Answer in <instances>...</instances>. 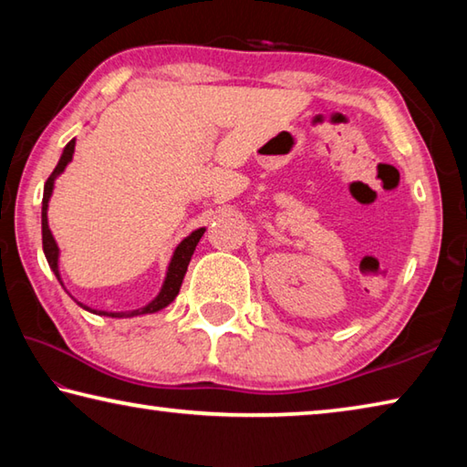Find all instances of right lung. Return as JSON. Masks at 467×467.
Here are the masks:
<instances>
[{
  "label": "right lung",
  "mask_w": 467,
  "mask_h": 467,
  "mask_svg": "<svg viewBox=\"0 0 467 467\" xmlns=\"http://www.w3.org/2000/svg\"><path fill=\"white\" fill-rule=\"evenodd\" d=\"M74 148H76V140L69 141V144L63 148V154L59 158L57 167L49 175L45 183V192H43V212H41V224H43V251H45V257L47 262H49V267L53 270V274L57 275V280L61 282V275H59V247L57 243H55L53 234H51V228H49V220H47V210H49V200H51V193H53V185H55V179H57L69 162H72V156H74ZM205 228H197L189 236H185L183 241L177 244L175 253H172L171 257V264H169V270H167V278H164V284L161 292H158V296L152 300V303H148L146 306H141V309L136 311H125V313H107V311H99V315H107V317H136V315H146V313H156L164 309V306H169L175 296L179 295V288L181 284H183L185 278V272H187V265L192 262V255L197 247V243L203 236ZM63 286V282H61ZM80 306H84L82 303H78ZM86 311H90L88 306H84ZM97 313V311H92Z\"/></svg>",
  "instance_id": "add662e5"
}]
</instances>
